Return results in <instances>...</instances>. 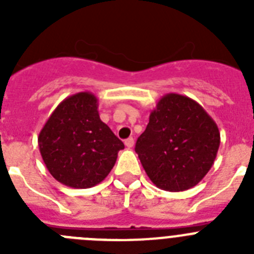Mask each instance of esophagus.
<instances>
[{"label": "esophagus", "mask_w": 254, "mask_h": 254, "mask_svg": "<svg viewBox=\"0 0 254 254\" xmlns=\"http://www.w3.org/2000/svg\"><path fill=\"white\" fill-rule=\"evenodd\" d=\"M125 145L128 147V149H131V147H133V145H134V140L132 137L127 138V140L125 141Z\"/></svg>", "instance_id": "1"}]
</instances>
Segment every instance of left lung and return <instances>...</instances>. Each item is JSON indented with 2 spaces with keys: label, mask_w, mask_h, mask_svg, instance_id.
Listing matches in <instances>:
<instances>
[{
  "label": "left lung",
  "mask_w": 254,
  "mask_h": 254,
  "mask_svg": "<svg viewBox=\"0 0 254 254\" xmlns=\"http://www.w3.org/2000/svg\"><path fill=\"white\" fill-rule=\"evenodd\" d=\"M219 146V128L207 112L188 96L172 93L150 113L134 150L156 187L181 192L202 181Z\"/></svg>",
  "instance_id": "1"
}]
</instances>
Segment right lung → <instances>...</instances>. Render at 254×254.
I'll list each match as a JSON object with an SVG mask.
<instances>
[{"label": "right lung", "mask_w": 254, "mask_h": 254, "mask_svg": "<svg viewBox=\"0 0 254 254\" xmlns=\"http://www.w3.org/2000/svg\"><path fill=\"white\" fill-rule=\"evenodd\" d=\"M52 177L72 188L99 185L116 164L122 141L102 122L98 99L89 91L68 96L56 108L38 137Z\"/></svg>", "instance_id": "right-lung-1"}]
</instances>
